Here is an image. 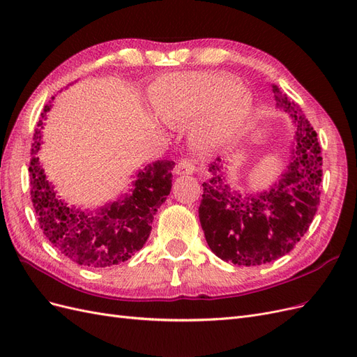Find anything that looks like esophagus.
<instances>
[{
    "instance_id": "1",
    "label": "esophagus",
    "mask_w": 357,
    "mask_h": 357,
    "mask_svg": "<svg viewBox=\"0 0 357 357\" xmlns=\"http://www.w3.org/2000/svg\"><path fill=\"white\" fill-rule=\"evenodd\" d=\"M197 169V162L190 159V158H185L181 159L178 164L176 165V172L178 176H186V174H192L193 171Z\"/></svg>"
}]
</instances>
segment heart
<instances>
[{
    "label": "heart",
    "mask_w": 357,
    "mask_h": 357,
    "mask_svg": "<svg viewBox=\"0 0 357 357\" xmlns=\"http://www.w3.org/2000/svg\"><path fill=\"white\" fill-rule=\"evenodd\" d=\"M158 116L171 125L198 122L201 143L215 146L235 135L252 109L240 83L223 74L188 73L160 79L152 92Z\"/></svg>",
    "instance_id": "b5f03b06"
}]
</instances>
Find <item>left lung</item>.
I'll use <instances>...</instances> for the list:
<instances>
[{
    "label": "left lung",
    "mask_w": 357,
    "mask_h": 357,
    "mask_svg": "<svg viewBox=\"0 0 357 357\" xmlns=\"http://www.w3.org/2000/svg\"><path fill=\"white\" fill-rule=\"evenodd\" d=\"M278 109L296 126L295 147L282 180L259 195H240L225 183L222 159L202 183L199 222L211 252L234 265H262L284 256L305 235L320 204L321 149L301 107L273 84Z\"/></svg>",
    "instance_id": "obj_1"
}]
</instances>
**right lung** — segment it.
I'll return each mask as SVG.
<instances>
[{
	"instance_id": "add662e5",
	"label": "right lung",
	"mask_w": 357,
	"mask_h": 357,
	"mask_svg": "<svg viewBox=\"0 0 357 357\" xmlns=\"http://www.w3.org/2000/svg\"><path fill=\"white\" fill-rule=\"evenodd\" d=\"M53 100V98H52ZM45 105L31 147V199L46 238L73 262L105 268L128 261L146 244L158 208L171 192L174 162L158 160L137 174L131 195L98 211H80L61 201L38 164Z\"/></svg>"
}]
</instances>
